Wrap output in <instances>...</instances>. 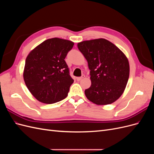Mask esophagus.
Instances as JSON below:
<instances>
[{
	"label": "esophagus",
	"mask_w": 154,
	"mask_h": 154,
	"mask_svg": "<svg viewBox=\"0 0 154 154\" xmlns=\"http://www.w3.org/2000/svg\"><path fill=\"white\" fill-rule=\"evenodd\" d=\"M84 78H85V75H82L81 77H77V78H76V80H77L78 81H80V80H82V79Z\"/></svg>",
	"instance_id": "esophagus-1"
}]
</instances>
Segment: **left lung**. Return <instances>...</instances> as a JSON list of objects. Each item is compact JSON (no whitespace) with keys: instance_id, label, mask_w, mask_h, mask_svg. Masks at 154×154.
I'll return each mask as SVG.
<instances>
[{"instance_id":"obj_1","label":"left lung","mask_w":154,"mask_h":154,"mask_svg":"<svg viewBox=\"0 0 154 154\" xmlns=\"http://www.w3.org/2000/svg\"><path fill=\"white\" fill-rule=\"evenodd\" d=\"M78 48L91 70V86L85 91L87 98L98 105L114 103L123 94L128 80L127 57L105 38L83 41Z\"/></svg>"}]
</instances>
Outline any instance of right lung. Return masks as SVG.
Wrapping results in <instances>:
<instances>
[{"mask_svg": "<svg viewBox=\"0 0 154 154\" xmlns=\"http://www.w3.org/2000/svg\"><path fill=\"white\" fill-rule=\"evenodd\" d=\"M73 45L68 40L49 38L27 55L23 78L31 94L40 102L54 103L67 96L74 80L64 59Z\"/></svg>", "mask_w": 154, "mask_h": 154, "instance_id": "add662e5", "label": "right lung"}]
</instances>
